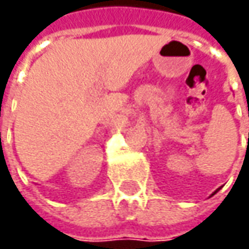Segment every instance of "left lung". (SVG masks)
<instances>
[{
	"label": "left lung",
	"instance_id": "obj_1",
	"mask_svg": "<svg viewBox=\"0 0 249 249\" xmlns=\"http://www.w3.org/2000/svg\"><path fill=\"white\" fill-rule=\"evenodd\" d=\"M217 190H219V188H217ZM217 190H216V191H217ZM216 191H215V193H213V194H216ZM213 194H212V196H213Z\"/></svg>",
	"mask_w": 249,
	"mask_h": 249
}]
</instances>
